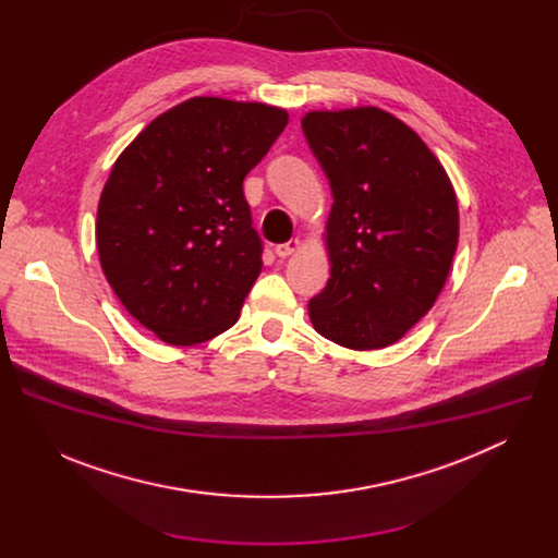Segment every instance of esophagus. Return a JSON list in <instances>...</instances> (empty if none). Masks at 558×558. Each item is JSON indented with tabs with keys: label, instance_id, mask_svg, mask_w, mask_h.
<instances>
[{
	"label": "esophagus",
	"instance_id": "obj_1",
	"mask_svg": "<svg viewBox=\"0 0 558 558\" xmlns=\"http://www.w3.org/2000/svg\"><path fill=\"white\" fill-rule=\"evenodd\" d=\"M300 250V241L298 238H291L289 243H282V245H276V254L280 256V258H287V256H291V254H295Z\"/></svg>",
	"mask_w": 558,
	"mask_h": 558
}]
</instances>
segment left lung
<instances>
[{
  "label": "left lung",
  "instance_id": "obj_1",
  "mask_svg": "<svg viewBox=\"0 0 558 558\" xmlns=\"http://www.w3.org/2000/svg\"><path fill=\"white\" fill-rule=\"evenodd\" d=\"M302 132L333 194L331 278L308 317L340 347L384 349L446 284L459 241L454 190L417 132L379 108L308 112Z\"/></svg>",
  "mask_w": 558,
  "mask_h": 558
}]
</instances>
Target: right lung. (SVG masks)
Here are the masks:
<instances>
[{"mask_svg": "<svg viewBox=\"0 0 558 558\" xmlns=\"http://www.w3.org/2000/svg\"><path fill=\"white\" fill-rule=\"evenodd\" d=\"M287 123L282 108L194 97L117 158L97 211L101 269L163 342L192 347L235 325L263 269L243 181Z\"/></svg>", "mask_w": 558, "mask_h": 558, "instance_id": "obj_1", "label": "right lung"}]
</instances>
